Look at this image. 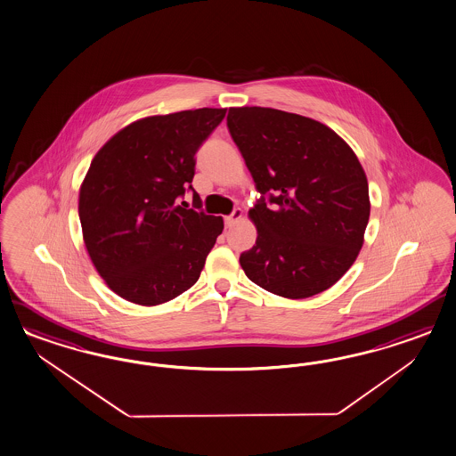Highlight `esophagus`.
<instances>
[{
	"mask_svg": "<svg viewBox=\"0 0 456 456\" xmlns=\"http://www.w3.org/2000/svg\"><path fill=\"white\" fill-rule=\"evenodd\" d=\"M242 217H244V212H242V208H234V210H232V214L225 217V225H227V227H232L235 222L240 221Z\"/></svg>",
	"mask_w": 456,
	"mask_h": 456,
	"instance_id": "obj_1",
	"label": "esophagus"
}]
</instances>
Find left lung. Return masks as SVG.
Here are the masks:
<instances>
[{
	"label": "left lung",
	"instance_id": "obj_1",
	"mask_svg": "<svg viewBox=\"0 0 456 456\" xmlns=\"http://www.w3.org/2000/svg\"><path fill=\"white\" fill-rule=\"evenodd\" d=\"M227 126L261 192L248 210L256 246L239 259L246 276L288 299L330 289L356 261L370 221L356 153L330 126L289 111L231 107Z\"/></svg>",
	"mask_w": 456,
	"mask_h": 456
}]
</instances>
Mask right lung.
<instances>
[{
  "mask_svg": "<svg viewBox=\"0 0 456 456\" xmlns=\"http://www.w3.org/2000/svg\"><path fill=\"white\" fill-rule=\"evenodd\" d=\"M225 111L140 118L94 157L78 197L83 242L105 284L126 301L167 303L200 276L224 221L180 199L192 189L195 153Z\"/></svg>",
  "mask_w": 456,
  "mask_h": 456,
  "instance_id": "add662e5",
  "label": "right lung"
}]
</instances>
